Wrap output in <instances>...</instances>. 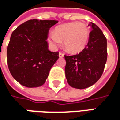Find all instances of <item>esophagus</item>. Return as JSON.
<instances>
[{
    "mask_svg": "<svg viewBox=\"0 0 120 120\" xmlns=\"http://www.w3.org/2000/svg\"><path fill=\"white\" fill-rule=\"evenodd\" d=\"M64 55L63 53H59V57H60V58H63V57H64Z\"/></svg>",
    "mask_w": 120,
    "mask_h": 120,
    "instance_id": "esophagus-1",
    "label": "esophagus"
}]
</instances>
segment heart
Instances as JSON below:
<instances>
[{
  "instance_id": "obj_1",
  "label": "heart",
  "mask_w": 120,
  "mask_h": 120,
  "mask_svg": "<svg viewBox=\"0 0 120 120\" xmlns=\"http://www.w3.org/2000/svg\"><path fill=\"white\" fill-rule=\"evenodd\" d=\"M90 39V28L82 22L74 21L56 27L50 35V41L55 46L64 41V48L69 53L77 54L87 46Z\"/></svg>"
}]
</instances>
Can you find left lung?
<instances>
[{
	"instance_id": "obj_1",
	"label": "left lung",
	"mask_w": 120,
	"mask_h": 120,
	"mask_svg": "<svg viewBox=\"0 0 120 120\" xmlns=\"http://www.w3.org/2000/svg\"><path fill=\"white\" fill-rule=\"evenodd\" d=\"M88 44L77 55L64 56L65 76L68 84L76 89H85L101 78L107 60V40L101 29L90 22Z\"/></svg>"
}]
</instances>
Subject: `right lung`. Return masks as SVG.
Here are the masks:
<instances>
[{
    "mask_svg": "<svg viewBox=\"0 0 120 120\" xmlns=\"http://www.w3.org/2000/svg\"><path fill=\"white\" fill-rule=\"evenodd\" d=\"M56 20L32 19L12 33L7 50L8 64L13 78L27 87L45 83L50 69L59 58L58 52L49 50V29Z\"/></svg>",
    "mask_w": 120,
    "mask_h": 120,
    "instance_id": "1",
    "label": "right lung"
}]
</instances>
